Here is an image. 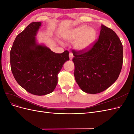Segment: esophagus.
I'll return each instance as SVG.
<instances>
[{
    "label": "esophagus",
    "mask_w": 134,
    "mask_h": 134,
    "mask_svg": "<svg viewBox=\"0 0 134 134\" xmlns=\"http://www.w3.org/2000/svg\"><path fill=\"white\" fill-rule=\"evenodd\" d=\"M72 58H73V55H72V53L69 54V59L70 60H72Z\"/></svg>",
    "instance_id": "34e87169"
}]
</instances>
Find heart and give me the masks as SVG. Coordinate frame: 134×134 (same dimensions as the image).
Segmentation results:
<instances>
[{"instance_id": "b5f03b06", "label": "heart", "mask_w": 134, "mask_h": 134, "mask_svg": "<svg viewBox=\"0 0 134 134\" xmlns=\"http://www.w3.org/2000/svg\"><path fill=\"white\" fill-rule=\"evenodd\" d=\"M97 37L96 30L87 25H80L69 30L64 35L68 42H74V47L78 51H85L90 48Z\"/></svg>"}]
</instances>
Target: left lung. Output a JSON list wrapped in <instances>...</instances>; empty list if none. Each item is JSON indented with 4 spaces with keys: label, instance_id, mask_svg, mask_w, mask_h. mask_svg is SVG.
<instances>
[{
    "label": "left lung",
    "instance_id": "8db88e82",
    "mask_svg": "<svg viewBox=\"0 0 134 134\" xmlns=\"http://www.w3.org/2000/svg\"><path fill=\"white\" fill-rule=\"evenodd\" d=\"M74 76L83 92L97 94L114 83L123 63V46L111 28L101 25L99 38L87 52H72Z\"/></svg>",
    "mask_w": 134,
    "mask_h": 134
}]
</instances>
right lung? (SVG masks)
Masks as SVG:
<instances>
[{"label":"right lung","instance_id":"obj_1","mask_svg":"<svg viewBox=\"0 0 134 134\" xmlns=\"http://www.w3.org/2000/svg\"><path fill=\"white\" fill-rule=\"evenodd\" d=\"M41 22H35L16 37L10 52L11 70L15 80L32 94L43 96L53 92L58 75L66 61L69 52L52 51L37 41Z\"/></svg>","mask_w":134,"mask_h":134}]
</instances>
